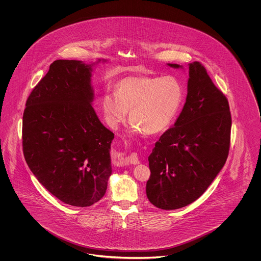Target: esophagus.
Here are the masks:
<instances>
[{"instance_id": "esophagus-1", "label": "esophagus", "mask_w": 261, "mask_h": 261, "mask_svg": "<svg viewBox=\"0 0 261 261\" xmlns=\"http://www.w3.org/2000/svg\"><path fill=\"white\" fill-rule=\"evenodd\" d=\"M120 162H121L122 165H127V164H139L140 161H139L138 154L135 153V152H132L130 155L122 159Z\"/></svg>"}]
</instances>
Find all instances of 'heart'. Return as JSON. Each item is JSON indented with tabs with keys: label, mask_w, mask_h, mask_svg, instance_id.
<instances>
[{
	"label": "heart",
	"mask_w": 261,
	"mask_h": 261,
	"mask_svg": "<svg viewBox=\"0 0 261 261\" xmlns=\"http://www.w3.org/2000/svg\"><path fill=\"white\" fill-rule=\"evenodd\" d=\"M184 96L181 82L174 76H135L121 79L115 94L106 93L101 99L105 119L117 129L130 110L132 130L158 134L173 122Z\"/></svg>",
	"instance_id": "obj_1"
}]
</instances>
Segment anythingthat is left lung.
Listing matches in <instances>:
<instances>
[{
    "instance_id": "left-lung-1",
    "label": "left lung",
    "mask_w": 261,
    "mask_h": 261,
    "mask_svg": "<svg viewBox=\"0 0 261 261\" xmlns=\"http://www.w3.org/2000/svg\"><path fill=\"white\" fill-rule=\"evenodd\" d=\"M231 125L225 95L200 62L190 63L183 110L149 154L150 176L146 188L149 201L159 208L171 211L199 199L228 158Z\"/></svg>"
}]
</instances>
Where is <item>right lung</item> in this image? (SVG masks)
Returning a JSON list of instances; mask_svg holds the SVG:
<instances>
[{
	"label": "right lung",
	"instance_id": "obj_1",
	"mask_svg": "<svg viewBox=\"0 0 261 261\" xmlns=\"http://www.w3.org/2000/svg\"><path fill=\"white\" fill-rule=\"evenodd\" d=\"M92 65L53 62L26 100L22 119V149L30 170L56 198L80 207L105 196L112 175L114 134L91 105Z\"/></svg>",
	"mask_w": 261,
	"mask_h": 261
}]
</instances>
